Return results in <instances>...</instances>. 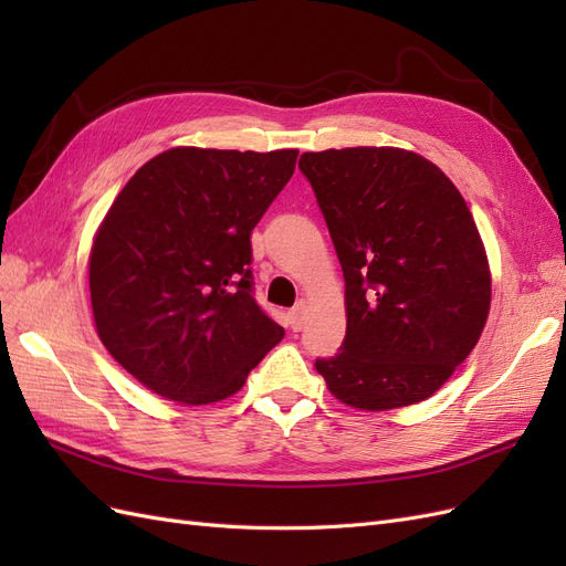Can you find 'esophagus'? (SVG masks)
<instances>
[{
  "label": "esophagus",
  "mask_w": 566,
  "mask_h": 566,
  "mask_svg": "<svg viewBox=\"0 0 566 566\" xmlns=\"http://www.w3.org/2000/svg\"><path fill=\"white\" fill-rule=\"evenodd\" d=\"M304 321H306V304L304 302H300L293 312L287 314V325H290V331H295V333H300L302 328H304Z\"/></svg>",
  "instance_id": "1"
}]
</instances>
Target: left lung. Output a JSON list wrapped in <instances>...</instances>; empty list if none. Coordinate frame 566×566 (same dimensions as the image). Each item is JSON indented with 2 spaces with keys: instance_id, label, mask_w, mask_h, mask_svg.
I'll return each instance as SVG.
<instances>
[{
  "instance_id": "obj_1",
  "label": "left lung",
  "mask_w": 566,
  "mask_h": 566,
  "mask_svg": "<svg viewBox=\"0 0 566 566\" xmlns=\"http://www.w3.org/2000/svg\"><path fill=\"white\" fill-rule=\"evenodd\" d=\"M345 273L347 335L316 358L333 397L361 410L424 401L474 349L491 271L468 202L413 150L302 153Z\"/></svg>"
}]
</instances>
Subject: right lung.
Returning <instances> with one entry per match:
<instances>
[{
    "instance_id": "1",
    "label": "right lung",
    "mask_w": 566,
    "mask_h": 566,
    "mask_svg": "<svg viewBox=\"0 0 566 566\" xmlns=\"http://www.w3.org/2000/svg\"><path fill=\"white\" fill-rule=\"evenodd\" d=\"M297 153L169 148L113 200L90 254L92 312L104 347L150 391L221 401L283 339L252 297L250 233Z\"/></svg>"
}]
</instances>
